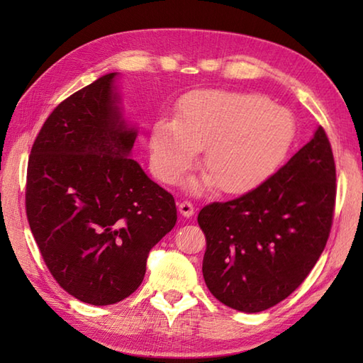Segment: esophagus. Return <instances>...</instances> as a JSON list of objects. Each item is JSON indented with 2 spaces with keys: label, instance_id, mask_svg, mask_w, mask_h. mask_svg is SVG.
I'll return each mask as SVG.
<instances>
[{
  "label": "esophagus",
  "instance_id": "1",
  "mask_svg": "<svg viewBox=\"0 0 363 363\" xmlns=\"http://www.w3.org/2000/svg\"><path fill=\"white\" fill-rule=\"evenodd\" d=\"M179 212L184 215V217H191L195 213V207L190 201H181L179 203Z\"/></svg>",
  "mask_w": 363,
  "mask_h": 363
}]
</instances>
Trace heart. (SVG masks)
I'll return each instance as SVG.
<instances>
[{"mask_svg": "<svg viewBox=\"0 0 363 363\" xmlns=\"http://www.w3.org/2000/svg\"><path fill=\"white\" fill-rule=\"evenodd\" d=\"M296 137L293 113L257 94L203 90L182 103L179 118L160 117L150 133L151 164L174 184L206 148L207 182L228 194L265 181L281 167Z\"/></svg>", "mask_w": 363, "mask_h": 363, "instance_id": "heart-1", "label": "heart"}]
</instances>
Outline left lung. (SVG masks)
<instances>
[{
    "label": "left lung",
    "instance_id": "8db88e82",
    "mask_svg": "<svg viewBox=\"0 0 363 363\" xmlns=\"http://www.w3.org/2000/svg\"><path fill=\"white\" fill-rule=\"evenodd\" d=\"M335 160L321 126L287 164L246 194L198 213L207 289L230 309L256 313L295 291L317 264L335 207Z\"/></svg>",
    "mask_w": 363,
    "mask_h": 363
}]
</instances>
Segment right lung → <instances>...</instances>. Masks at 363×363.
I'll use <instances>...</instances> for the list:
<instances>
[{
    "mask_svg": "<svg viewBox=\"0 0 363 363\" xmlns=\"http://www.w3.org/2000/svg\"><path fill=\"white\" fill-rule=\"evenodd\" d=\"M109 73L64 99L30 148L26 217L56 282L82 303L109 306L142 284L151 248L176 225L172 194L128 157Z\"/></svg>",
    "mask_w": 363,
    "mask_h": 363,
    "instance_id": "add662e5",
    "label": "right lung"
}]
</instances>
